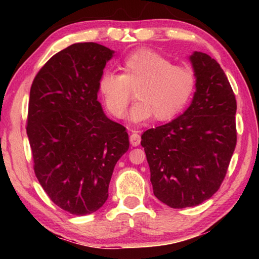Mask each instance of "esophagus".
Masks as SVG:
<instances>
[{"label": "esophagus", "instance_id": "1", "mask_svg": "<svg viewBox=\"0 0 259 259\" xmlns=\"http://www.w3.org/2000/svg\"><path fill=\"white\" fill-rule=\"evenodd\" d=\"M130 144L133 146H138L140 144V136L136 131H133L130 135Z\"/></svg>", "mask_w": 259, "mask_h": 259}]
</instances>
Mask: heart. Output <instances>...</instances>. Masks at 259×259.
<instances>
[{"mask_svg":"<svg viewBox=\"0 0 259 259\" xmlns=\"http://www.w3.org/2000/svg\"><path fill=\"white\" fill-rule=\"evenodd\" d=\"M121 74L105 72L98 81V91L105 107L115 117H122L130 102L137 100L128 113L133 122L153 116L155 121L171 120L186 106L195 89V75L190 67L171 61L150 49H139L119 65Z\"/></svg>","mask_w":259,"mask_h":259,"instance_id":"obj_1","label":"heart"}]
</instances>
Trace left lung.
I'll return each mask as SVG.
<instances>
[{"instance_id":"left-lung-1","label":"left lung","mask_w":259,"mask_h":259,"mask_svg":"<svg viewBox=\"0 0 259 259\" xmlns=\"http://www.w3.org/2000/svg\"><path fill=\"white\" fill-rule=\"evenodd\" d=\"M190 60L196 78L190 107L169 123L146 130L140 142L153 193L175 209L211 198L236 145V100L224 71L203 52L194 51Z\"/></svg>"}]
</instances>
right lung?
I'll list each match as a JSON object with an SVG mask.
<instances>
[{
  "label": "right lung",
  "instance_id": "obj_1",
  "mask_svg": "<svg viewBox=\"0 0 259 259\" xmlns=\"http://www.w3.org/2000/svg\"><path fill=\"white\" fill-rule=\"evenodd\" d=\"M113 54L98 43H75L51 57L30 88L26 130L35 176L52 202L76 216L106 202L114 166L129 148L125 128L97 100Z\"/></svg>",
  "mask_w": 259,
  "mask_h": 259
}]
</instances>
